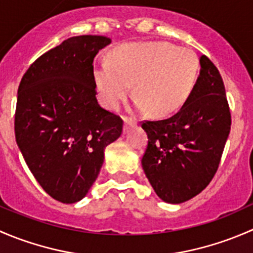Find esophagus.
Instances as JSON below:
<instances>
[{
	"instance_id": "obj_1",
	"label": "esophagus",
	"mask_w": 253,
	"mask_h": 253,
	"mask_svg": "<svg viewBox=\"0 0 253 253\" xmlns=\"http://www.w3.org/2000/svg\"><path fill=\"white\" fill-rule=\"evenodd\" d=\"M134 125H136V122H134L133 120L129 119V117H125V120H124V132H126L127 129L129 128V127H133Z\"/></svg>"
}]
</instances>
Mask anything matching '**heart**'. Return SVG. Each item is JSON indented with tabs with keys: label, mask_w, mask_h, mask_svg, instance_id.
Masks as SVG:
<instances>
[{
	"label": "heart",
	"mask_w": 253,
	"mask_h": 253,
	"mask_svg": "<svg viewBox=\"0 0 253 253\" xmlns=\"http://www.w3.org/2000/svg\"><path fill=\"white\" fill-rule=\"evenodd\" d=\"M200 61L192 50L167 42H128L111 51L110 62L94 66L99 99L115 110L132 93L137 109L169 116L186 103L197 79Z\"/></svg>",
	"instance_id": "obj_1"
}]
</instances>
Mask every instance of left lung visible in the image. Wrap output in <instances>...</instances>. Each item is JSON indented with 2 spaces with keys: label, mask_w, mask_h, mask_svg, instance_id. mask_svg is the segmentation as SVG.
Returning <instances> with one entry per match:
<instances>
[{
  "label": "left lung",
  "mask_w": 253,
  "mask_h": 253,
  "mask_svg": "<svg viewBox=\"0 0 253 253\" xmlns=\"http://www.w3.org/2000/svg\"><path fill=\"white\" fill-rule=\"evenodd\" d=\"M201 72L190 96L174 116L144 121L148 145L144 174L158 197L178 205L197 196L218 170L231 115L218 68L202 55Z\"/></svg>",
  "instance_id": "obj_1"
}]
</instances>
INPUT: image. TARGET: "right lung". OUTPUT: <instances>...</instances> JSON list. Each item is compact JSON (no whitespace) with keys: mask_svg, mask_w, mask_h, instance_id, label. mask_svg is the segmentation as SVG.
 <instances>
[{"mask_svg":"<svg viewBox=\"0 0 253 253\" xmlns=\"http://www.w3.org/2000/svg\"><path fill=\"white\" fill-rule=\"evenodd\" d=\"M111 42L101 35L65 40L30 65L18 88L14 132L28 168L62 203L85 197L106 145L122 133L120 116L96 100L93 61Z\"/></svg>","mask_w":253,"mask_h":253,"instance_id":"1","label":"right lung"}]
</instances>
